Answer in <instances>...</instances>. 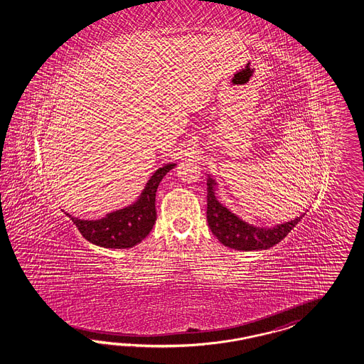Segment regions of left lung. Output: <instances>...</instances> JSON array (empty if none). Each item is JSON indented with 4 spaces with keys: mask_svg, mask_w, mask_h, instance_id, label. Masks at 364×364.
<instances>
[{
    "mask_svg": "<svg viewBox=\"0 0 364 364\" xmlns=\"http://www.w3.org/2000/svg\"><path fill=\"white\" fill-rule=\"evenodd\" d=\"M207 186L208 225L223 245L232 249L244 252L269 249L282 241L290 233V230L301 221V218L305 216L304 213L291 221L272 228L252 225L232 213L217 200L216 180L210 175H208Z\"/></svg>",
    "mask_w": 364,
    "mask_h": 364,
    "instance_id": "obj_1",
    "label": "left lung"
}]
</instances>
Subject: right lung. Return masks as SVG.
Wrapping results in <instances>:
<instances>
[{
    "mask_svg": "<svg viewBox=\"0 0 364 364\" xmlns=\"http://www.w3.org/2000/svg\"><path fill=\"white\" fill-rule=\"evenodd\" d=\"M173 167H176L175 163H168L159 168L148 180L135 203L107 213L103 218L80 220L78 217L71 216L68 212L65 213L78 228L80 235L94 245L107 249H128L138 245L155 225L157 187L163 177Z\"/></svg>",
    "mask_w": 364,
    "mask_h": 364,
    "instance_id": "obj_1",
    "label": "right lung"
}]
</instances>
